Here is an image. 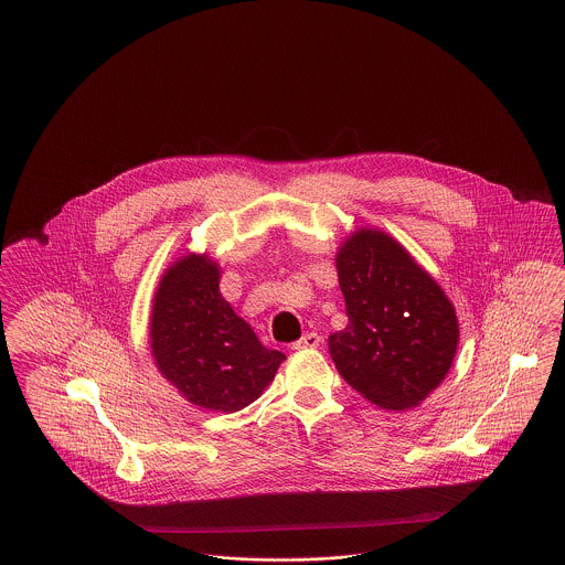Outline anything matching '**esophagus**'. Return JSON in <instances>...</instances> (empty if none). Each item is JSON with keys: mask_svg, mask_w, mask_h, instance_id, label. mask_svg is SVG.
<instances>
[{"mask_svg": "<svg viewBox=\"0 0 565 565\" xmlns=\"http://www.w3.org/2000/svg\"><path fill=\"white\" fill-rule=\"evenodd\" d=\"M319 342H321V339L315 332H308L300 340H296L291 344V349H315V347H319Z\"/></svg>", "mask_w": 565, "mask_h": 565, "instance_id": "34e87169", "label": "esophagus"}]
</instances>
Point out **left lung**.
<instances>
[{
    "label": "left lung",
    "mask_w": 565,
    "mask_h": 565,
    "mask_svg": "<svg viewBox=\"0 0 565 565\" xmlns=\"http://www.w3.org/2000/svg\"><path fill=\"white\" fill-rule=\"evenodd\" d=\"M349 323L328 339L340 376L381 409L419 405L450 371L456 312L441 287L381 231H358L337 257Z\"/></svg>",
    "instance_id": "obj_1"
}]
</instances>
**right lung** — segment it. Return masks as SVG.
<instances>
[{"label": "right lung", "mask_w": 565, "mask_h": 565, "mask_svg": "<svg viewBox=\"0 0 565 565\" xmlns=\"http://www.w3.org/2000/svg\"><path fill=\"white\" fill-rule=\"evenodd\" d=\"M218 280L216 264L196 255L167 269L153 298L151 353L192 405L233 414L262 396L285 353L265 349Z\"/></svg>", "instance_id": "right-lung-1"}]
</instances>
